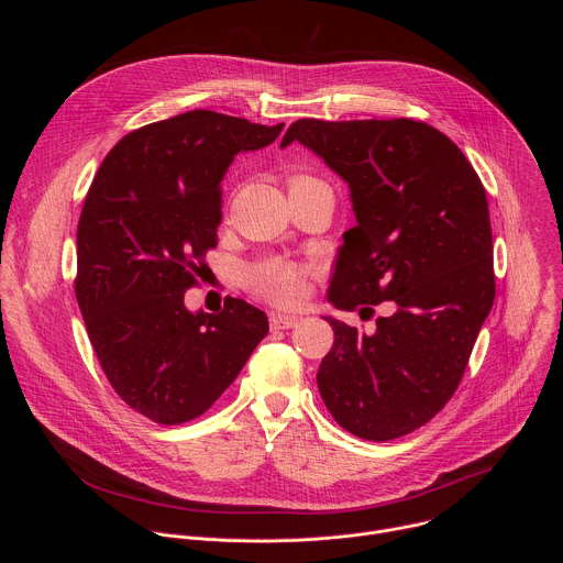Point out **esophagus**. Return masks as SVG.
<instances>
[{
  "label": "esophagus",
  "mask_w": 563,
  "mask_h": 563,
  "mask_svg": "<svg viewBox=\"0 0 563 563\" xmlns=\"http://www.w3.org/2000/svg\"><path fill=\"white\" fill-rule=\"evenodd\" d=\"M269 323H272L274 330H291V328L300 325V318L298 316H287V313H272Z\"/></svg>",
  "instance_id": "34e87169"
}]
</instances>
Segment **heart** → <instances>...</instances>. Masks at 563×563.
<instances>
[{
    "instance_id": "1",
    "label": "heart",
    "mask_w": 563,
    "mask_h": 563,
    "mask_svg": "<svg viewBox=\"0 0 563 563\" xmlns=\"http://www.w3.org/2000/svg\"><path fill=\"white\" fill-rule=\"evenodd\" d=\"M302 278H305V269L300 265L280 261V258L261 261L245 272V285L256 296L276 305L296 302L302 294Z\"/></svg>"
}]
</instances>
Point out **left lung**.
Masks as SVG:
<instances>
[{"label": "left lung", "instance_id": "1", "mask_svg": "<svg viewBox=\"0 0 563 563\" xmlns=\"http://www.w3.org/2000/svg\"><path fill=\"white\" fill-rule=\"evenodd\" d=\"M296 140L350 185L356 216L328 300L347 311L396 305L372 336L328 318L334 345L318 391L341 428L391 441L443 410L493 309L486 189L461 148L426 122L305 118L280 146Z\"/></svg>", "mask_w": 563, "mask_h": 563}]
</instances>
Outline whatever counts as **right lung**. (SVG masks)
I'll return each instance as SVG.
<instances>
[{"mask_svg":"<svg viewBox=\"0 0 563 563\" xmlns=\"http://www.w3.org/2000/svg\"><path fill=\"white\" fill-rule=\"evenodd\" d=\"M283 126L205 109L146 124L107 153L87 194L77 305L118 396L159 426L205 415L269 332L265 311L245 300L189 311L185 291L218 245L233 157L272 144Z\"/></svg>","mask_w":563,"mask_h":563,"instance_id":"1","label":"right lung"}]
</instances>
